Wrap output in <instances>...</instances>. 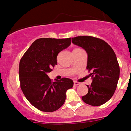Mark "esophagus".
I'll return each instance as SVG.
<instances>
[{
  "label": "esophagus",
  "mask_w": 131,
  "mask_h": 131,
  "mask_svg": "<svg viewBox=\"0 0 131 131\" xmlns=\"http://www.w3.org/2000/svg\"><path fill=\"white\" fill-rule=\"evenodd\" d=\"M80 83L78 82H76V81H74V86H78V85H80Z\"/></svg>",
  "instance_id": "obj_1"
}]
</instances>
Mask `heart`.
Here are the masks:
<instances>
[{
	"label": "heart",
	"instance_id": "obj_1",
	"mask_svg": "<svg viewBox=\"0 0 131 131\" xmlns=\"http://www.w3.org/2000/svg\"><path fill=\"white\" fill-rule=\"evenodd\" d=\"M76 49H79V48H76Z\"/></svg>",
	"mask_w": 131,
	"mask_h": 131
}]
</instances>
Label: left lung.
Segmentation results:
<instances>
[{
    "instance_id": "1",
    "label": "left lung",
    "mask_w": 131,
    "mask_h": 131,
    "mask_svg": "<svg viewBox=\"0 0 131 131\" xmlns=\"http://www.w3.org/2000/svg\"><path fill=\"white\" fill-rule=\"evenodd\" d=\"M73 44L82 47L88 55L86 69L92 79L88 94L82 97L85 103L100 106L112 97L120 76L117 57L111 46L101 39L89 36L73 37Z\"/></svg>"
}]
</instances>
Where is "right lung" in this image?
I'll use <instances>...</instances> for the list:
<instances>
[{"label": "right lung", "mask_w": 131, "mask_h": 131, "mask_svg": "<svg viewBox=\"0 0 131 131\" xmlns=\"http://www.w3.org/2000/svg\"><path fill=\"white\" fill-rule=\"evenodd\" d=\"M71 38H40L21 58L19 66L21 88L28 101L39 110L52 112L64 104L66 91L73 86L69 78L52 82L47 75L57 65L58 53L71 44Z\"/></svg>", "instance_id": "right-lung-1"}]
</instances>
